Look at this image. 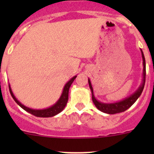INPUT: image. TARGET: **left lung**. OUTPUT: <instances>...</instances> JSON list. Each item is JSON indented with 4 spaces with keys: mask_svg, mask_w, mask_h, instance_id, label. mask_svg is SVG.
<instances>
[{
    "mask_svg": "<svg viewBox=\"0 0 154 154\" xmlns=\"http://www.w3.org/2000/svg\"><path fill=\"white\" fill-rule=\"evenodd\" d=\"M142 57H143V84L140 85V87L139 88L138 90L135 92L134 94H133L132 96H130V97L126 98L123 101H120L119 103H111V104H105V103H99V101H97L93 95V89H92V85H91L90 80L89 79V85L90 87V89L92 91V101H93L94 104L96 106V108L98 109H99L100 111L103 112H106V113L108 114H116L119 113V112H122L126 111V109L130 108L133 103H135L137 100L140 96L142 93L143 90L144 85H145V78H146V62H145V58H144L143 53L142 51Z\"/></svg>",
    "mask_w": 154,
    "mask_h": 154,
    "instance_id": "8db88e82",
    "label": "left lung"
}]
</instances>
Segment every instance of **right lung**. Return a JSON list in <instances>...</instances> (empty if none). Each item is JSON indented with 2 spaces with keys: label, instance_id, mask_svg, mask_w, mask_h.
<instances>
[{
  "label": "right lung",
  "instance_id": "right-lung-1",
  "mask_svg": "<svg viewBox=\"0 0 154 154\" xmlns=\"http://www.w3.org/2000/svg\"><path fill=\"white\" fill-rule=\"evenodd\" d=\"M75 78L76 76H74L70 81L68 82L67 83H66V85L64 87L62 96H61L60 99H58V101L57 102L54 106H52L50 107V108L45 109H30L26 106H24V105H22L20 102L17 101V99H16L15 96H14L13 92H12L11 89L10 85H9V90H10V93L11 95L12 98L14 99V101L23 109H24L25 111L29 112V113L32 114V115L35 116L37 117H51V116H54L57 115L58 113L62 112V110L64 109V108H65V106H66L68 99H69V88H70L71 85H72V83L73 81H74Z\"/></svg>",
  "mask_w": 154,
  "mask_h": 154
}]
</instances>
